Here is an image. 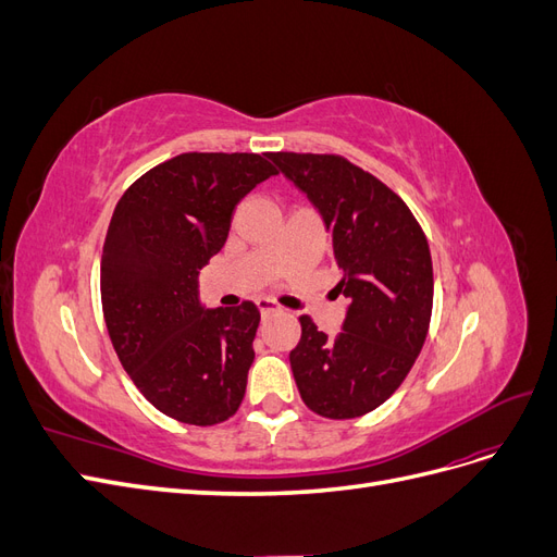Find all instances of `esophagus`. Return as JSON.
Instances as JSON below:
<instances>
[{"label": "esophagus", "instance_id": "esophagus-1", "mask_svg": "<svg viewBox=\"0 0 557 557\" xmlns=\"http://www.w3.org/2000/svg\"><path fill=\"white\" fill-rule=\"evenodd\" d=\"M258 309H260V313H262V315H272V313H276L281 307L276 305L274 299H267V297H262V299H258Z\"/></svg>", "mask_w": 557, "mask_h": 557}]
</instances>
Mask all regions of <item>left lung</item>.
I'll use <instances>...</instances> for the list:
<instances>
[{"instance_id":"1","label":"left lung","mask_w":557,"mask_h":557,"mask_svg":"<svg viewBox=\"0 0 557 557\" xmlns=\"http://www.w3.org/2000/svg\"><path fill=\"white\" fill-rule=\"evenodd\" d=\"M269 158L323 215L344 274L334 290L348 297L336 336L299 318L290 350L299 395L323 418L364 416L397 391L425 344L434 295L425 232L397 193L342 156Z\"/></svg>"}]
</instances>
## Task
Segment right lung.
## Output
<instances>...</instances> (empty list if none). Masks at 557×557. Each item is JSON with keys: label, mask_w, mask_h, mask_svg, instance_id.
Instances as JSON below:
<instances>
[{"label": "right lung", "mask_w": 557, "mask_h": 557, "mask_svg": "<svg viewBox=\"0 0 557 557\" xmlns=\"http://www.w3.org/2000/svg\"><path fill=\"white\" fill-rule=\"evenodd\" d=\"M269 156L181 153L134 181L111 215L99 281L111 344L178 423H223L244 399L260 311L205 309L197 276L225 246L234 207L278 174Z\"/></svg>", "instance_id": "right-lung-1"}]
</instances>
